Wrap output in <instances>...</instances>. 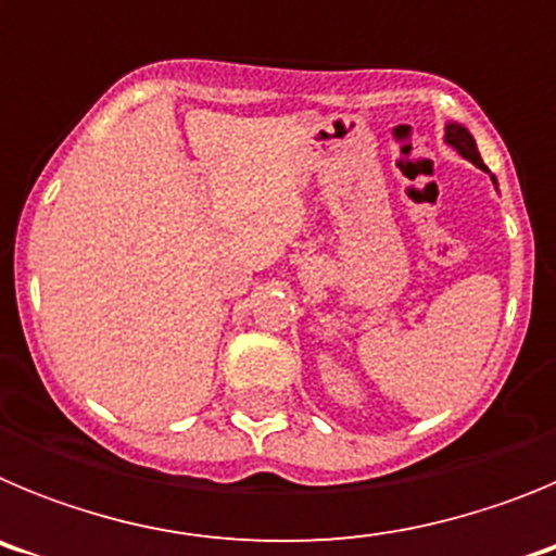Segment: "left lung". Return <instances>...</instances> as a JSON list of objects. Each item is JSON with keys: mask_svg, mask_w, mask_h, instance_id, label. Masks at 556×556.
Returning <instances> with one entry per match:
<instances>
[{"mask_svg": "<svg viewBox=\"0 0 556 556\" xmlns=\"http://www.w3.org/2000/svg\"><path fill=\"white\" fill-rule=\"evenodd\" d=\"M445 144L454 147V150L459 152L462 159H468L470 164H476V166H479V169L490 172L488 166H484V161H481L479 150H476V141H473V136H470L468 127L456 125V122H448V125H445ZM490 178H493V175H490ZM493 184H495V178H493Z\"/></svg>", "mask_w": 556, "mask_h": 556, "instance_id": "8db88e82", "label": "left lung"}]
</instances>
